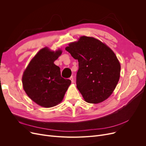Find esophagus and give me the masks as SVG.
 I'll list each match as a JSON object with an SVG mask.
<instances>
[{
    "label": "esophagus",
    "mask_w": 146,
    "mask_h": 146,
    "mask_svg": "<svg viewBox=\"0 0 146 146\" xmlns=\"http://www.w3.org/2000/svg\"><path fill=\"white\" fill-rule=\"evenodd\" d=\"M70 80H71L72 83H73V82H74V79H73V76H71V77L70 78Z\"/></svg>",
    "instance_id": "1"
}]
</instances>
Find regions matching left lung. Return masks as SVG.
<instances>
[{
	"instance_id": "left-lung-1",
	"label": "left lung",
	"mask_w": 146,
	"mask_h": 146,
	"mask_svg": "<svg viewBox=\"0 0 146 146\" xmlns=\"http://www.w3.org/2000/svg\"><path fill=\"white\" fill-rule=\"evenodd\" d=\"M66 50L78 60L76 85L85 101L103 102L112 94L119 79L121 66L113 51L95 38L81 36Z\"/></svg>"
}]
</instances>
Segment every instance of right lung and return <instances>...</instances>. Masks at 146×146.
<instances>
[{
  "label": "right lung",
  "mask_w": 146,
  "mask_h": 146,
  "mask_svg": "<svg viewBox=\"0 0 146 146\" xmlns=\"http://www.w3.org/2000/svg\"><path fill=\"white\" fill-rule=\"evenodd\" d=\"M58 50L41 49L30 61L22 76L23 88L27 95L45 108L62 101L71 80L61 76L60 68L54 63L61 54Z\"/></svg>",
  "instance_id": "1"
}]
</instances>
